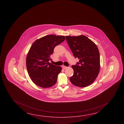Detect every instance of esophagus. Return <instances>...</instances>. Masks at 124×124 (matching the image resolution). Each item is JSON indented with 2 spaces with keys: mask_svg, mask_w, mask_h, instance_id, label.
I'll list each match as a JSON object with an SVG mask.
<instances>
[{
  "mask_svg": "<svg viewBox=\"0 0 124 124\" xmlns=\"http://www.w3.org/2000/svg\"><path fill=\"white\" fill-rule=\"evenodd\" d=\"M62 67H63V69H66V68H67V67H66V66H62Z\"/></svg>",
  "mask_w": 124,
  "mask_h": 124,
  "instance_id": "34e87169",
  "label": "esophagus"
}]
</instances>
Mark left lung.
<instances>
[{
	"instance_id": "obj_1",
	"label": "left lung",
	"mask_w": 124,
	"mask_h": 124,
	"mask_svg": "<svg viewBox=\"0 0 124 124\" xmlns=\"http://www.w3.org/2000/svg\"><path fill=\"white\" fill-rule=\"evenodd\" d=\"M67 44L75 58L79 62L72 65L74 73L70 78L71 83L85 87L93 83L100 70L99 51L95 44L84 35L66 36Z\"/></svg>"
}]
</instances>
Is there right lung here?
I'll return each instance as SVG.
<instances>
[{
    "label": "right lung",
    "mask_w": 124,
    "mask_h": 124,
    "mask_svg": "<svg viewBox=\"0 0 124 124\" xmlns=\"http://www.w3.org/2000/svg\"><path fill=\"white\" fill-rule=\"evenodd\" d=\"M65 40L63 36L51 35L33 43L27 56L26 67L31 79L40 87H50L56 83L62 68L49 63L56 46Z\"/></svg>",
    "instance_id": "obj_1"
}]
</instances>
